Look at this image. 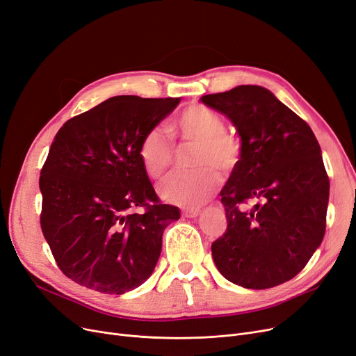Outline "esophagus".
<instances>
[{"label":"esophagus","instance_id":"obj_1","mask_svg":"<svg viewBox=\"0 0 356 356\" xmlns=\"http://www.w3.org/2000/svg\"><path fill=\"white\" fill-rule=\"evenodd\" d=\"M199 213H200V209H197V208H189V209L183 211V215L186 216V218H196Z\"/></svg>","mask_w":356,"mask_h":356}]
</instances>
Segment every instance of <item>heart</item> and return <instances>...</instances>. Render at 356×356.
Masks as SVG:
<instances>
[{"label": "heart", "instance_id": "obj_1", "mask_svg": "<svg viewBox=\"0 0 356 356\" xmlns=\"http://www.w3.org/2000/svg\"><path fill=\"white\" fill-rule=\"evenodd\" d=\"M172 131L183 143L196 144L191 172H176L167 176L159 192L167 202L183 208H197L213 196L221 179L215 165L227 173L240 160V144L225 134V122L220 115L202 104H193L175 120ZM140 157L145 172L151 177H160L172 165L175 147L168 134L161 128H152L145 134L140 145Z\"/></svg>", "mask_w": 356, "mask_h": 356}]
</instances>
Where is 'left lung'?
Returning <instances> with one entry per match:
<instances>
[{"label": "left lung", "mask_w": 356, "mask_h": 356, "mask_svg": "<svg viewBox=\"0 0 356 356\" xmlns=\"http://www.w3.org/2000/svg\"><path fill=\"white\" fill-rule=\"evenodd\" d=\"M200 102L241 138L240 160L220 193L228 225L211 245L215 266L243 288L281 285L304 269L326 231L330 184L320 145L265 87L238 86ZM247 200L257 205L247 210Z\"/></svg>", "instance_id": "obj_1"}]
</instances>
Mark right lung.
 <instances>
[{
    "label": "right lung",
    "instance_id": "obj_1",
    "mask_svg": "<svg viewBox=\"0 0 356 356\" xmlns=\"http://www.w3.org/2000/svg\"><path fill=\"white\" fill-rule=\"evenodd\" d=\"M179 103L111 97L55 135L39 179L40 225L59 269L74 282L120 296L151 276L164 229L180 211L160 204L140 145Z\"/></svg>",
    "mask_w": 356,
    "mask_h": 356
}]
</instances>
